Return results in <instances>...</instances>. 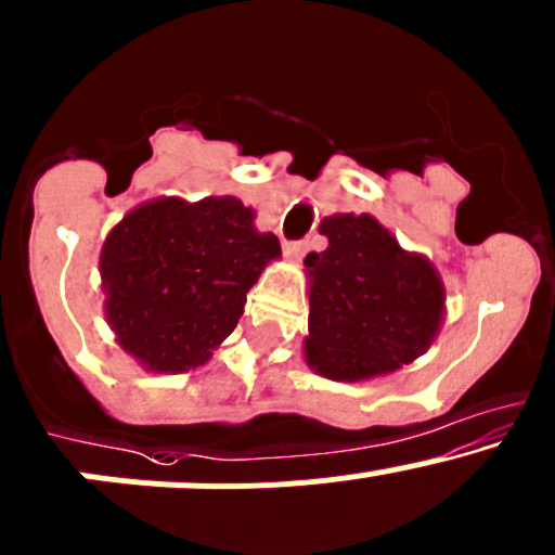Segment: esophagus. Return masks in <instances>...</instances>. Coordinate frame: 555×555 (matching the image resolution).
<instances>
[{
	"label": "esophagus",
	"mask_w": 555,
	"mask_h": 555,
	"mask_svg": "<svg viewBox=\"0 0 555 555\" xmlns=\"http://www.w3.org/2000/svg\"><path fill=\"white\" fill-rule=\"evenodd\" d=\"M284 253H287L289 258L300 260L302 255L308 253V242H306V238H297V242H287V244H284Z\"/></svg>",
	"instance_id": "obj_1"
}]
</instances>
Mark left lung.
I'll use <instances>...</instances> for the list:
<instances>
[{"label":"left lung","instance_id":"left-lung-1","mask_svg":"<svg viewBox=\"0 0 555 555\" xmlns=\"http://www.w3.org/2000/svg\"><path fill=\"white\" fill-rule=\"evenodd\" d=\"M319 231L324 253H308L311 313L306 359L330 380H364L417 359L444 313V284L372 215H332Z\"/></svg>","mask_w":555,"mask_h":555}]
</instances>
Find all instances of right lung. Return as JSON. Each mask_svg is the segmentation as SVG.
I'll use <instances>...</instances> for the list:
<instances>
[{"mask_svg": "<svg viewBox=\"0 0 555 555\" xmlns=\"http://www.w3.org/2000/svg\"><path fill=\"white\" fill-rule=\"evenodd\" d=\"M253 218L233 196L156 199L108 233L106 317L127 353L154 372L194 370L212 356L262 266L282 255L279 238L255 231Z\"/></svg>", "mask_w": 555, "mask_h": 555, "instance_id": "obj_1", "label": "right lung"}]
</instances>
